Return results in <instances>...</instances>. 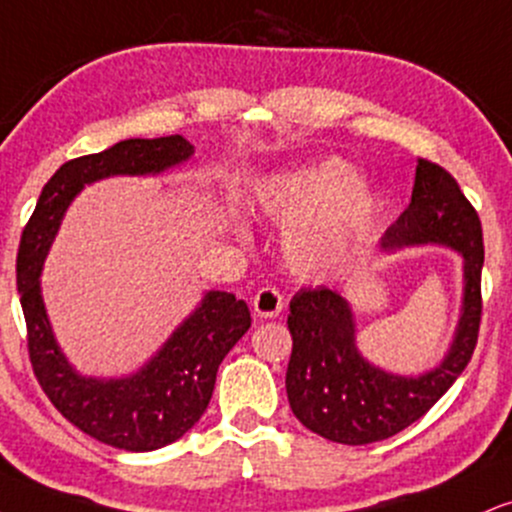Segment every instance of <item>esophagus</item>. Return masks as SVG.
I'll return each mask as SVG.
<instances>
[{
	"mask_svg": "<svg viewBox=\"0 0 512 512\" xmlns=\"http://www.w3.org/2000/svg\"><path fill=\"white\" fill-rule=\"evenodd\" d=\"M283 307V295L276 291V288H260L255 298H252V310H255L257 317L269 319L276 317Z\"/></svg>",
	"mask_w": 512,
	"mask_h": 512,
	"instance_id": "esophagus-1",
	"label": "esophagus"
}]
</instances>
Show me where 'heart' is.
Returning a JSON list of instances; mask_svg holds the SVG:
<instances>
[{
    "mask_svg": "<svg viewBox=\"0 0 512 512\" xmlns=\"http://www.w3.org/2000/svg\"><path fill=\"white\" fill-rule=\"evenodd\" d=\"M357 186L360 176L341 159H324L257 183L255 207L281 229H291L286 250L295 272H324L350 236L377 219L379 195Z\"/></svg>",
    "mask_w": 512,
    "mask_h": 512,
    "instance_id": "1",
    "label": "heart"
}]
</instances>
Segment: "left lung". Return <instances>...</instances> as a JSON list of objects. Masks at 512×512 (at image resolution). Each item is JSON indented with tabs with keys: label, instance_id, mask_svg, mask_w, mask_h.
Segmentation results:
<instances>
[{
	"label": "left lung",
	"instance_id": "1",
	"mask_svg": "<svg viewBox=\"0 0 512 512\" xmlns=\"http://www.w3.org/2000/svg\"><path fill=\"white\" fill-rule=\"evenodd\" d=\"M424 245L458 252L463 303L451 346L439 365L422 374H396L369 362L357 348L353 307L336 288H303L293 295L286 393L293 415L310 432L346 446L384 441L420 420L463 374L482 315V224L455 178L420 159L410 205L386 229L379 248L393 252Z\"/></svg>",
	"mask_w": 512,
	"mask_h": 512
}]
</instances>
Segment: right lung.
<instances>
[{"instance_id":"right-lung-1","label":"right lung","mask_w":512,"mask_h":512,"mask_svg":"<svg viewBox=\"0 0 512 512\" xmlns=\"http://www.w3.org/2000/svg\"><path fill=\"white\" fill-rule=\"evenodd\" d=\"M183 135L121 140L97 155L59 166L42 188L23 229L16 283L28 326L33 372L52 405L92 439L145 453L181 439L212 398L217 369L250 329V310L226 291H207L143 367L123 377H88L71 365L57 343L42 300L40 274L66 209L85 186L112 176H159L193 157Z\"/></svg>"}]
</instances>
